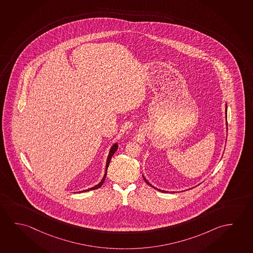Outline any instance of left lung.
I'll list each match as a JSON object with an SVG mask.
<instances>
[{
	"mask_svg": "<svg viewBox=\"0 0 253 253\" xmlns=\"http://www.w3.org/2000/svg\"><path fill=\"white\" fill-rule=\"evenodd\" d=\"M225 117H226V119H227V104L225 105ZM226 126H228V123H227V121H226ZM227 131H228V126H227ZM143 179H144L145 182L148 184V185H150V186H152L153 188L156 189L157 191H159V192H162V193H168L167 191H164V190H161V189L157 188V187H155L154 185H151L150 183H149V181L147 180L146 178H145V176H143ZM174 193V192H173Z\"/></svg>",
	"mask_w": 253,
	"mask_h": 253,
	"instance_id": "8db88e82",
	"label": "left lung"
}]
</instances>
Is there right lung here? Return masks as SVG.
Here are the masks:
<instances>
[{"label": "right lung", "mask_w": 253, "mask_h": 253, "mask_svg": "<svg viewBox=\"0 0 253 253\" xmlns=\"http://www.w3.org/2000/svg\"><path fill=\"white\" fill-rule=\"evenodd\" d=\"M117 149H118V143L115 142V143L111 147L110 151H109L108 157H107V160H106V165H105V172H104V176H103V178H102V180H101L97 185H94L93 187H90V188L87 189V190H84V191H81V192H78V193H84V192L92 191V190H95V189L100 188L102 185L104 184V180H105V176H106V174H107V168H108L109 164H110L111 159H112V157H113V155H114V153L116 152Z\"/></svg>", "instance_id": "right-lung-1"}]
</instances>
